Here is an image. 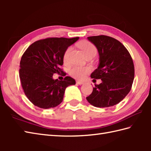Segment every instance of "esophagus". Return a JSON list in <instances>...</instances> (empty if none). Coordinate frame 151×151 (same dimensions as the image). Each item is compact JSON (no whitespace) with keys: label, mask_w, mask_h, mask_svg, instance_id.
Here are the masks:
<instances>
[{"label":"esophagus","mask_w":151,"mask_h":151,"mask_svg":"<svg viewBox=\"0 0 151 151\" xmlns=\"http://www.w3.org/2000/svg\"><path fill=\"white\" fill-rule=\"evenodd\" d=\"M76 84H79V85H82V84H83L84 83L83 81H76Z\"/></svg>","instance_id":"esophagus-1"}]
</instances>
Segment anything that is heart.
Segmentation results:
<instances>
[{"mask_svg":"<svg viewBox=\"0 0 151 151\" xmlns=\"http://www.w3.org/2000/svg\"><path fill=\"white\" fill-rule=\"evenodd\" d=\"M80 47L84 52L85 56L87 57L90 55L95 56L97 53V48L93 44L89 42V41H83L80 44ZM72 47H68L65 50L63 55L64 62H68L69 60V55L71 52ZM91 69L88 67H81V66H73L69 70V74L73 77L77 79H83L85 76L90 73Z\"/></svg>","mask_w":151,"mask_h":151,"instance_id":"heart-1","label":"heart"}]
</instances>
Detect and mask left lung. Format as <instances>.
Segmentation results:
<instances>
[{
    "label": "left lung",
    "instance_id": "8db88e82",
    "mask_svg": "<svg viewBox=\"0 0 151 151\" xmlns=\"http://www.w3.org/2000/svg\"><path fill=\"white\" fill-rule=\"evenodd\" d=\"M97 47L99 65L91 74V78L101 79L91 94L86 97L91 105L106 108L120 102L130 92L134 78V65L129 51L120 41L110 36L88 37Z\"/></svg>",
    "mask_w": 151,
    "mask_h": 151
}]
</instances>
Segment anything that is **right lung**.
<instances>
[{"mask_svg":"<svg viewBox=\"0 0 151 151\" xmlns=\"http://www.w3.org/2000/svg\"><path fill=\"white\" fill-rule=\"evenodd\" d=\"M79 39L48 37L35 41L22 54L19 78L27 97L36 106L54 108L62 102L67 86L75 85V79L65 76L63 81L53 79L54 73L66 75L60 66L70 45Z\"/></svg>","mask_w":151,"mask_h":151,"instance_id":"add662e5","label":"right lung"}]
</instances>
